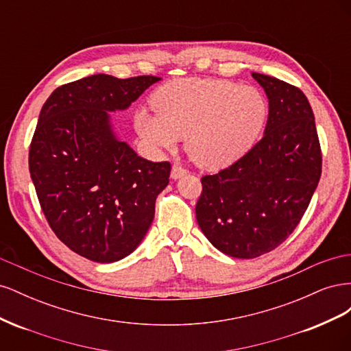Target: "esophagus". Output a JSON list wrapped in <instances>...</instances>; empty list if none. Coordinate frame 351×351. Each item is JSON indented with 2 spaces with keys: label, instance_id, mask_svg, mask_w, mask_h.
<instances>
[{
  "label": "esophagus",
  "instance_id": "obj_1",
  "mask_svg": "<svg viewBox=\"0 0 351 351\" xmlns=\"http://www.w3.org/2000/svg\"><path fill=\"white\" fill-rule=\"evenodd\" d=\"M186 174H187V169H184L183 167H180V165H173V168H171V178L173 180L182 178Z\"/></svg>",
  "mask_w": 351,
  "mask_h": 351
}]
</instances>
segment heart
I'll return each instance as SVG.
<instances>
[{
  "label": "heart",
  "instance_id": "b5f03b06",
  "mask_svg": "<svg viewBox=\"0 0 351 351\" xmlns=\"http://www.w3.org/2000/svg\"><path fill=\"white\" fill-rule=\"evenodd\" d=\"M156 114L142 110L136 127L145 141L171 149L180 137L195 161L221 169L246 155L268 120V101L253 86L221 79L186 77L159 88Z\"/></svg>",
  "mask_w": 351,
  "mask_h": 351
}]
</instances>
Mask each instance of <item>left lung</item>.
<instances>
[{
  "mask_svg": "<svg viewBox=\"0 0 351 351\" xmlns=\"http://www.w3.org/2000/svg\"><path fill=\"white\" fill-rule=\"evenodd\" d=\"M269 101L262 139L237 162L202 177L196 219L214 246L253 259L278 247L299 224L319 183L322 154L304 93L252 73Z\"/></svg>",
  "mask_w": 351,
  "mask_h": 351,
  "instance_id": "obj_1",
  "label": "left lung"
}]
</instances>
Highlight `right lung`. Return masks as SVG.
I'll return each instance as SVG.
<instances>
[{
  "mask_svg": "<svg viewBox=\"0 0 351 351\" xmlns=\"http://www.w3.org/2000/svg\"><path fill=\"white\" fill-rule=\"evenodd\" d=\"M159 80L93 74L57 88L40 110L29 149L32 182L56 236L89 261L129 256L169 182L171 164L141 158L115 136L110 117Z\"/></svg>",
  "mask_w": 351,
  "mask_h": 351,
  "instance_id": "1",
  "label": "right lung"
}]
</instances>
